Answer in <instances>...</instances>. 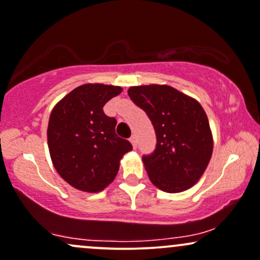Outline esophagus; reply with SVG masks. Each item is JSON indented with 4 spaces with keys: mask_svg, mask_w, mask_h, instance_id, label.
I'll use <instances>...</instances> for the list:
<instances>
[{
    "mask_svg": "<svg viewBox=\"0 0 260 260\" xmlns=\"http://www.w3.org/2000/svg\"><path fill=\"white\" fill-rule=\"evenodd\" d=\"M129 141H131V143H132V146L135 147V148H137V137H136L135 135L129 138Z\"/></svg>",
    "mask_w": 260,
    "mask_h": 260,
    "instance_id": "34e87169",
    "label": "esophagus"
}]
</instances>
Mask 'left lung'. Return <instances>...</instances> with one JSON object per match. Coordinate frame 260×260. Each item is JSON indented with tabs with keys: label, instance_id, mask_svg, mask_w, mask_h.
Returning <instances> with one entry per match:
<instances>
[{
	"label": "left lung",
	"instance_id": "left-lung-1",
	"mask_svg": "<svg viewBox=\"0 0 260 260\" xmlns=\"http://www.w3.org/2000/svg\"><path fill=\"white\" fill-rule=\"evenodd\" d=\"M128 95L146 112L157 136L154 152L142 158L151 182L167 193L189 189L213 153L212 131L201 103L167 84L131 87Z\"/></svg>",
	"mask_w": 260,
	"mask_h": 260
}]
</instances>
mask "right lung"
<instances>
[{
	"label": "right lung",
	"instance_id": "add662e5",
	"mask_svg": "<svg viewBox=\"0 0 260 260\" xmlns=\"http://www.w3.org/2000/svg\"><path fill=\"white\" fill-rule=\"evenodd\" d=\"M121 92L118 86L82 84L52 109L47 128L52 163L76 189H105L116 178L123 155L132 151V144L116 135V118L103 112Z\"/></svg>",
	"mask_w": 260,
	"mask_h": 260
}]
</instances>
